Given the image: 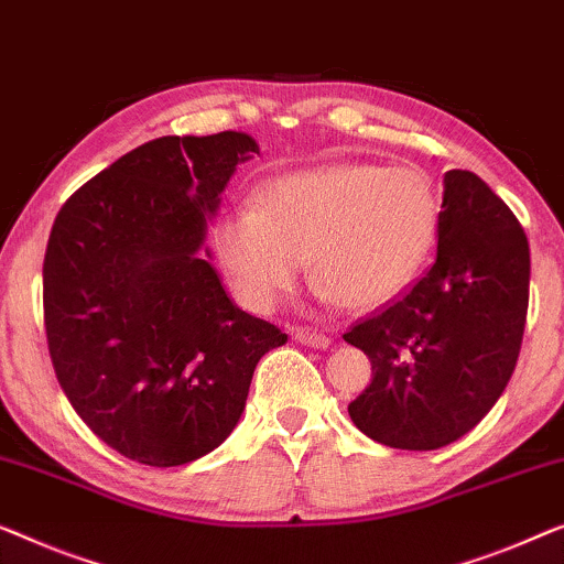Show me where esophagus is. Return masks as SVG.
I'll return each instance as SVG.
<instances>
[{
    "instance_id": "esophagus-1",
    "label": "esophagus",
    "mask_w": 564,
    "mask_h": 564,
    "mask_svg": "<svg viewBox=\"0 0 564 564\" xmlns=\"http://www.w3.org/2000/svg\"><path fill=\"white\" fill-rule=\"evenodd\" d=\"M295 338L300 343H305V346H310V348H328L330 346V338L325 336V333H317V330H310V328H297Z\"/></svg>"
}]
</instances>
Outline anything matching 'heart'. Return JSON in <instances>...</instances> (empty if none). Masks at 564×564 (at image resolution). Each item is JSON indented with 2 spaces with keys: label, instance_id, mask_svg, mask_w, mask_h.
<instances>
[{
  "label": "heart",
  "instance_id": "heart-1",
  "mask_svg": "<svg viewBox=\"0 0 564 564\" xmlns=\"http://www.w3.org/2000/svg\"><path fill=\"white\" fill-rule=\"evenodd\" d=\"M440 228V195L417 167L336 162L276 177L257 208L216 224L214 249L243 305L269 313L307 259L321 297L373 310L414 282Z\"/></svg>",
  "mask_w": 564,
  "mask_h": 564
}]
</instances>
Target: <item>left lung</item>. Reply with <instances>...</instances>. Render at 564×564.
<instances>
[{
    "label": "left lung",
    "instance_id": "8db88e82",
    "mask_svg": "<svg viewBox=\"0 0 564 564\" xmlns=\"http://www.w3.org/2000/svg\"><path fill=\"white\" fill-rule=\"evenodd\" d=\"M443 187L435 264L343 336L373 371L350 420L399 451H437L476 427L503 394L524 336V228L468 170L445 173Z\"/></svg>",
    "mask_w": 564,
    "mask_h": 564
}]
</instances>
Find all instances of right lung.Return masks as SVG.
Segmentation results:
<instances>
[{"label": "right lung", "instance_id": "obj_1", "mask_svg": "<svg viewBox=\"0 0 564 564\" xmlns=\"http://www.w3.org/2000/svg\"><path fill=\"white\" fill-rule=\"evenodd\" d=\"M254 137H160L68 198L43 264L47 348L94 435L129 460L173 468L239 424L276 325L226 295L208 224Z\"/></svg>", "mask_w": 564, "mask_h": 564}]
</instances>
